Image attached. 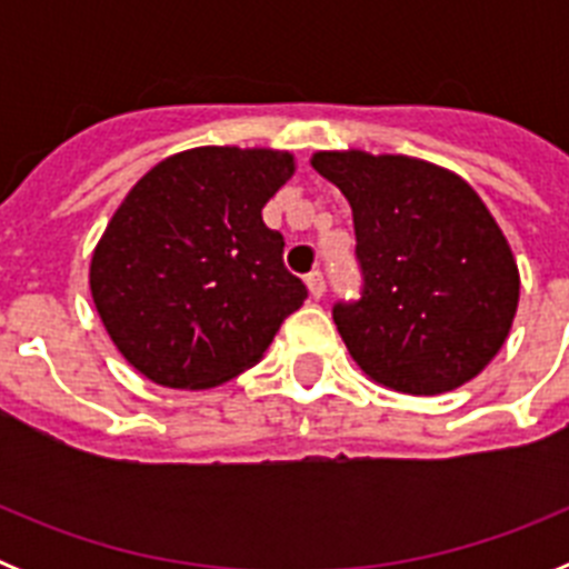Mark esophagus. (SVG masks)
Wrapping results in <instances>:
<instances>
[{
	"label": "esophagus",
	"mask_w": 569,
	"mask_h": 569,
	"mask_svg": "<svg viewBox=\"0 0 569 569\" xmlns=\"http://www.w3.org/2000/svg\"><path fill=\"white\" fill-rule=\"evenodd\" d=\"M305 284H308V290L313 299H321V296H325V276H321L319 270H313V273L305 279Z\"/></svg>",
	"instance_id": "obj_1"
}]
</instances>
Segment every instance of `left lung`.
<instances>
[{
    "label": "left lung",
    "mask_w": 569,
    "mask_h": 569,
    "mask_svg": "<svg viewBox=\"0 0 569 569\" xmlns=\"http://www.w3.org/2000/svg\"><path fill=\"white\" fill-rule=\"evenodd\" d=\"M310 164L353 210L365 288L333 321L367 379L410 396L476 379L519 308V264L479 193L413 156L319 150Z\"/></svg>",
    "instance_id": "left-lung-1"
}]
</instances>
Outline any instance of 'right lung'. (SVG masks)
<instances>
[{"label": "right lung", "instance_id": "obj_1", "mask_svg": "<svg viewBox=\"0 0 569 569\" xmlns=\"http://www.w3.org/2000/svg\"><path fill=\"white\" fill-rule=\"evenodd\" d=\"M296 159L270 148H193L130 188L90 259V296L144 379L204 390L264 356L308 299L261 208Z\"/></svg>", "mask_w": 569, "mask_h": 569}]
</instances>
